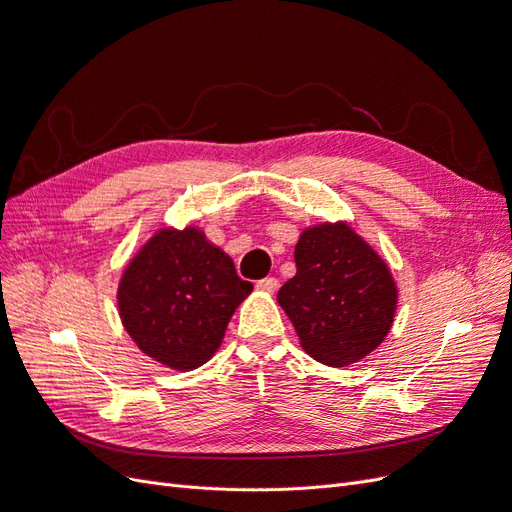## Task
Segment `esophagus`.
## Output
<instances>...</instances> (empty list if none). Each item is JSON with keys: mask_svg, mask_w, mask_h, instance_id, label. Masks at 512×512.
Here are the masks:
<instances>
[{"mask_svg": "<svg viewBox=\"0 0 512 512\" xmlns=\"http://www.w3.org/2000/svg\"><path fill=\"white\" fill-rule=\"evenodd\" d=\"M256 288L262 290V292H269V294H275L277 288H279V281L275 277H264L256 283Z\"/></svg>", "mask_w": 512, "mask_h": 512, "instance_id": "obj_1", "label": "esophagus"}]
</instances>
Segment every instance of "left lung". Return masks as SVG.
Here are the masks:
<instances>
[{"mask_svg":"<svg viewBox=\"0 0 512 512\" xmlns=\"http://www.w3.org/2000/svg\"><path fill=\"white\" fill-rule=\"evenodd\" d=\"M296 275L277 302L296 327L302 349L323 365L344 367L378 349L395 321L397 285L370 243L346 222L302 231Z\"/></svg>","mask_w":512,"mask_h":512,"instance_id":"obj_1","label":"left lung"}]
</instances>
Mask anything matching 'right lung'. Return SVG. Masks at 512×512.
<instances>
[{"instance_id":"add662e5","label":"right lung","mask_w":512,"mask_h":512,"mask_svg":"<svg viewBox=\"0 0 512 512\" xmlns=\"http://www.w3.org/2000/svg\"><path fill=\"white\" fill-rule=\"evenodd\" d=\"M252 290L231 256L199 229H161L121 275L117 304L142 353L189 372L218 351L235 309Z\"/></svg>"}]
</instances>
